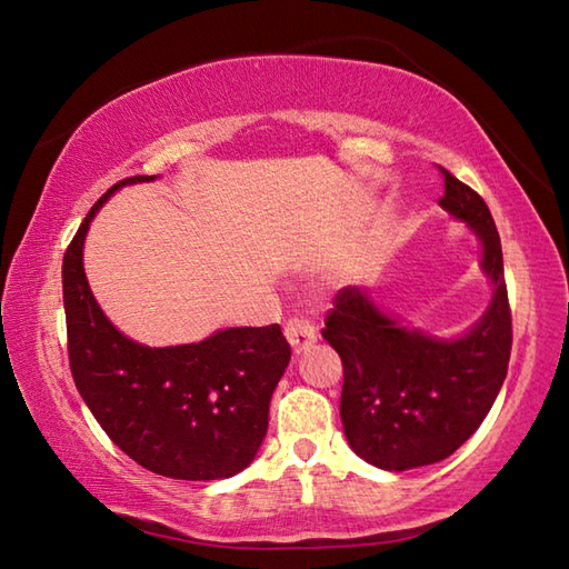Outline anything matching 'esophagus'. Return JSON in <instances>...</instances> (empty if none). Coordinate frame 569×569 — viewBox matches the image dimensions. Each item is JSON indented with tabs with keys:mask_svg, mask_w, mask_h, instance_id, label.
Listing matches in <instances>:
<instances>
[{
	"mask_svg": "<svg viewBox=\"0 0 569 569\" xmlns=\"http://www.w3.org/2000/svg\"><path fill=\"white\" fill-rule=\"evenodd\" d=\"M283 330H286V340L291 342L296 355H303L306 349H310L312 345H316V340H318L316 328H312V325L308 320H303V318H291V320L286 322Z\"/></svg>",
	"mask_w": 569,
	"mask_h": 569,
	"instance_id": "esophagus-1",
	"label": "esophagus"
}]
</instances>
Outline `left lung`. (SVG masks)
<instances>
[{
    "label": "left lung",
    "instance_id": "left-lung-1",
    "mask_svg": "<svg viewBox=\"0 0 569 569\" xmlns=\"http://www.w3.org/2000/svg\"><path fill=\"white\" fill-rule=\"evenodd\" d=\"M442 208L481 241L493 298L459 340L401 328L357 286L335 296L322 337L342 359L340 416L352 450L369 465L403 471L440 462L471 438L501 391L511 357V308L501 239L479 192L440 168Z\"/></svg>",
    "mask_w": 569,
    "mask_h": 569
}]
</instances>
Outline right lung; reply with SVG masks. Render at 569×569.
<instances>
[{
    "mask_svg": "<svg viewBox=\"0 0 569 569\" xmlns=\"http://www.w3.org/2000/svg\"><path fill=\"white\" fill-rule=\"evenodd\" d=\"M92 204L63 257L68 359L82 401L110 440L153 475L208 481L251 465L269 428V403L291 361L278 325L229 328L198 345L143 347L104 318L82 269Z\"/></svg>",
    "mask_w": 569,
    "mask_h": 569,
    "instance_id": "add662e5",
    "label": "right lung"
}]
</instances>
